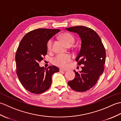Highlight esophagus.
I'll list each match as a JSON object with an SVG mask.
<instances>
[{
    "label": "esophagus",
    "mask_w": 121,
    "mask_h": 121,
    "mask_svg": "<svg viewBox=\"0 0 121 121\" xmlns=\"http://www.w3.org/2000/svg\"><path fill=\"white\" fill-rule=\"evenodd\" d=\"M66 70H63V69H59V71L60 72H66Z\"/></svg>",
    "instance_id": "obj_1"
}]
</instances>
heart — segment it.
Instances as JSON below:
<instances>
[{
	"label": "heart",
	"mask_w": 121,
	"mask_h": 121,
	"mask_svg": "<svg viewBox=\"0 0 121 121\" xmlns=\"http://www.w3.org/2000/svg\"><path fill=\"white\" fill-rule=\"evenodd\" d=\"M60 38L63 43L67 46H72L75 42V39L73 35L70 33H65L60 35ZM53 40L51 38L47 43L48 50H51L52 46ZM72 60V57L68 54H58L52 59V63L59 67L65 68L67 66L68 63Z\"/></svg>",
	"instance_id": "obj_1"
}]
</instances>
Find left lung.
<instances>
[{
  "label": "left lung",
  "instance_id": "left-lung-1",
  "mask_svg": "<svg viewBox=\"0 0 121 121\" xmlns=\"http://www.w3.org/2000/svg\"><path fill=\"white\" fill-rule=\"evenodd\" d=\"M65 29L78 33L81 38V49L75 61L78 65H84L79 73L74 71L75 78L69 81L68 85L76 91H85L96 84L104 72L106 50L99 36L91 28L76 26Z\"/></svg>",
  "mask_w": 121,
  "mask_h": 121
}]
</instances>
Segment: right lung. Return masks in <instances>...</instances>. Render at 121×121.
Returning <instances> with one entry per match:
<instances>
[{"label": "right lung", "mask_w": 121, "mask_h": 121, "mask_svg": "<svg viewBox=\"0 0 121 121\" xmlns=\"http://www.w3.org/2000/svg\"><path fill=\"white\" fill-rule=\"evenodd\" d=\"M59 29H38L25 34L20 42L16 54L17 74L21 84L27 91L40 94L50 88L52 75L58 72L56 66L47 69L40 67L39 62L47 53V42Z\"/></svg>", "instance_id": "1"}]
</instances>
